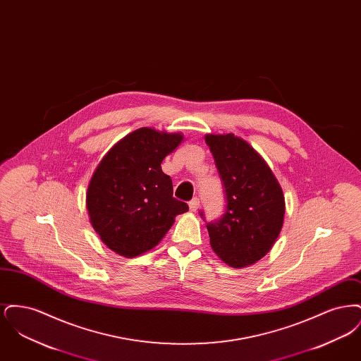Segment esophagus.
<instances>
[{"mask_svg":"<svg viewBox=\"0 0 361 361\" xmlns=\"http://www.w3.org/2000/svg\"><path fill=\"white\" fill-rule=\"evenodd\" d=\"M200 207V200L197 197H193L190 202H189V208L190 211H197V208Z\"/></svg>","mask_w":361,"mask_h":361,"instance_id":"34e87169","label":"esophagus"}]
</instances>
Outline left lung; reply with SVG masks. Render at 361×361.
I'll list each match as a JSON object with an SVG mask.
<instances>
[{
	"label": "left lung",
	"mask_w": 361,
	"mask_h": 361,
	"mask_svg": "<svg viewBox=\"0 0 361 361\" xmlns=\"http://www.w3.org/2000/svg\"><path fill=\"white\" fill-rule=\"evenodd\" d=\"M206 143L227 200L222 218L207 224L209 243L227 265L245 268L264 257L281 231L283 189L264 158L242 137L208 134Z\"/></svg>",
	"instance_id": "1"
}]
</instances>
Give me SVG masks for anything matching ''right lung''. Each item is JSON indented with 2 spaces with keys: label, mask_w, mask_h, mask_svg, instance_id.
<instances>
[{
  "label": "right lung",
  "mask_w": 361,
  "mask_h": 361,
  "mask_svg": "<svg viewBox=\"0 0 361 361\" xmlns=\"http://www.w3.org/2000/svg\"><path fill=\"white\" fill-rule=\"evenodd\" d=\"M183 139L142 127L119 140L96 168L86 192L89 221L115 253L131 258L153 249L174 218L188 211L173 197L172 178L161 168Z\"/></svg>",
  "instance_id": "add662e5"
}]
</instances>
